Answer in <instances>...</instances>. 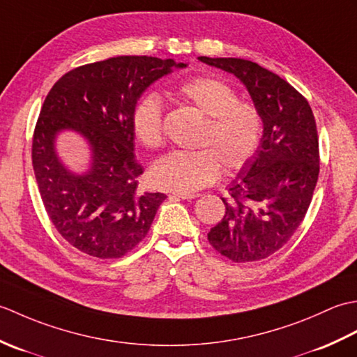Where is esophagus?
Returning <instances> with one entry per match:
<instances>
[{"label":"esophagus","instance_id":"obj_1","mask_svg":"<svg viewBox=\"0 0 357 357\" xmlns=\"http://www.w3.org/2000/svg\"><path fill=\"white\" fill-rule=\"evenodd\" d=\"M199 193H176L173 192L170 193V198H178V199H195L198 198Z\"/></svg>","mask_w":357,"mask_h":357}]
</instances>
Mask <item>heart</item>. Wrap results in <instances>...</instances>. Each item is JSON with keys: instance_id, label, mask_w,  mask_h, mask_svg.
Returning <instances> with one entry per match:
<instances>
[{"instance_id": "b5f03b06", "label": "heart", "mask_w": 357, "mask_h": 357, "mask_svg": "<svg viewBox=\"0 0 357 357\" xmlns=\"http://www.w3.org/2000/svg\"><path fill=\"white\" fill-rule=\"evenodd\" d=\"M181 101L190 104L206 121L196 139L198 150H174L150 169L151 184L162 190L193 193L227 173L241 172L255 158L262 139V115L252 102L239 101L230 84L213 77H198L176 89ZM136 139L156 150L164 142V104L155 92L144 95L132 113Z\"/></svg>"}]
</instances>
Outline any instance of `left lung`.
<instances>
[{"mask_svg":"<svg viewBox=\"0 0 357 357\" xmlns=\"http://www.w3.org/2000/svg\"><path fill=\"white\" fill-rule=\"evenodd\" d=\"M244 82L264 123L255 161L222 198L225 215L207 234L219 255L238 264L262 261L282 248L304 221L319 176V138L304 95L259 64L199 56Z\"/></svg>","mask_w":357,"mask_h":357,"instance_id":"left-lung-1","label":"left lung"}]
</instances>
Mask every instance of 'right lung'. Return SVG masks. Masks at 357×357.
I'll return each instance as SVG.
<instances>
[{"label": "right lung", "instance_id": "right-lung-1", "mask_svg": "<svg viewBox=\"0 0 357 357\" xmlns=\"http://www.w3.org/2000/svg\"><path fill=\"white\" fill-rule=\"evenodd\" d=\"M185 67L174 59L116 56L79 66L59 78L44 100L32 138V164L44 208L58 233L98 259L123 257L147 236L164 193L138 192L132 113L151 82ZM64 128L81 132L94 162L81 177L54 155Z\"/></svg>", "mask_w": 357, "mask_h": 357}]
</instances>
